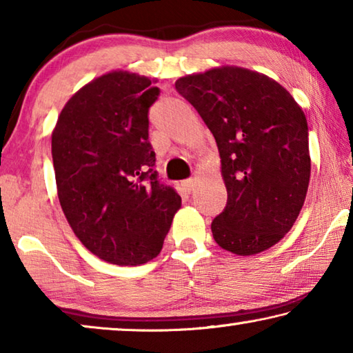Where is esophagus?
<instances>
[{"instance_id":"esophagus-1","label":"esophagus","mask_w":353,"mask_h":353,"mask_svg":"<svg viewBox=\"0 0 353 353\" xmlns=\"http://www.w3.org/2000/svg\"><path fill=\"white\" fill-rule=\"evenodd\" d=\"M193 187H194V179H188V181L182 182V188L185 190V193H191Z\"/></svg>"}]
</instances>
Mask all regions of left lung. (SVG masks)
I'll return each mask as SVG.
<instances>
[{
    "label": "left lung",
    "mask_w": 353,
    "mask_h": 353,
    "mask_svg": "<svg viewBox=\"0 0 353 353\" xmlns=\"http://www.w3.org/2000/svg\"><path fill=\"white\" fill-rule=\"evenodd\" d=\"M176 90L216 140L227 204L212 223L214 241L241 256L272 248L294 225L310 183L302 107L270 76L234 65L179 77Z\"/></svg>",
    "instance_id": "obj_1"
}]
</instances>
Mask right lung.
I'll use <instances>...</instances> for the list:
<instances>
[{"label": "right lung", "mask_w": 353, "mask_h": 353, "mask_svg": "<svg viewBox=\"0 0 353 353\" xmlns=\"http://www.w3.org/2000/svg\"><path fill=\"white\" fill-rule=\"evenodd\" d=\"M129 71H109L63 105L51 135L57 196L74 235L112 265L155 259L182 199L157 181L148 112L160 90Z\"/></svg>", "instance_id": "right-lung-1"}]
</instances>
